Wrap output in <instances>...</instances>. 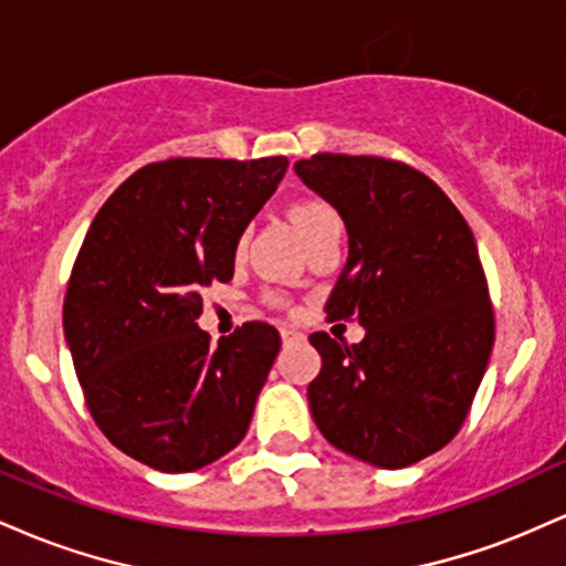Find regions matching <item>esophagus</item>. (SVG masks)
<instances>
[{"instance_id":"34e87169","label":"esophagus","mask_w":566,"mask_h":566,"mask_svg":"<svg viewBox=\"0 0 566 566\" xmlns=\"http://www.w3.org/2000/svg\"><path fill=\"white\" fill-rule=\"evenodd\" d=\"M303 333H297V329H292V327H282V340L284 343H287V346H290V343H301L303 340Z\"/></svg>"}]
</instances>
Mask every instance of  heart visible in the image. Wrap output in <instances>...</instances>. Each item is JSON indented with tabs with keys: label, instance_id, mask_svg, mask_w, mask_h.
<instances>
[{
	"label": "heart",
	"instance_id": "obj_1",
	"mask_svg": "<svg viewBox=\"0 0 566 566\" xmlns=\"http://www.w3.org/2000/svg\"><path fill=\"white\" fill-rule=\"evenodd\" d=\"M290 220L292 226H295L297 233H301L303 239H311L316 231H322L324 226L329 223H337V216L333 207L327 205V201L322 199H297L295 205L290 207ZM244 247V237L237 242V250L242 252Z\"/></svg>",
	"mask_w": 566,
	"mask_h": 566
}]
</instances>
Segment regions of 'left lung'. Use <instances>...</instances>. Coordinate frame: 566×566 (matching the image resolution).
Wrapping results in <instances>:
<instances>
[{
  "label": "left lung",
  "mask_w": 566,
  "mask_h": 566,
  "mask_svg": "<svg viewBox=\"0 0 566 566\" xmlns=\"http://www.w3.org/2000/svg\"><path fill=\"white\" fill-rule=\"evenodd\" d=\"M295 172L348 231L327 316L367 329L354 346L311 335L322 356L308 386L314 423L346 454L407 469L460 431L495 343L473 233L450 197L405 161L316 154Z\"/></svg>",
  "instance_id": "obj_1"
}]
</instances>
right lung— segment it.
I'll use <instances>...</instances> for the list:
<instances>
[{"mask_svg":"<svg viewBox=\"0 0 566 566\" xmlns=\"http://www.w3.org/2000/svg\"><path fill=\"white\" fill-rule=\"evenodd\" d=\"M287 165L154 161L116 188L84 237L63 333L97 428L151 469L197 471L250 428L282 337L247 322L210 346L197 319L201 290L231 282L239 237Z\"/></svg>","mask_w":566,"mask_h":566,"instance_id":"obj_1","label":"right lung"}]
</instances>
